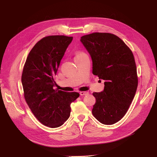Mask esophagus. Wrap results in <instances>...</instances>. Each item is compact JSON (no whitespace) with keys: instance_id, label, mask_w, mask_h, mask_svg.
I'll list each match as a JSON object with an SVG mask.
<instances>
[{"instance_id":"esophagus-1","label":"esophagus","mask_w":157,"mask_h":157,"mask_svg":"<svg viewBox=\"0 0 157 157\" xmlns=\"http://www.w3.org/2000/svg\"><path fill=\"white\" fill-rule=\"evenodd\" d=\"M79 94L80 95H86L88 94V93L87 92H80Z\"/></svg>"}]
</instances>
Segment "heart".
<instances>
[{
    "label": "heart",
    "mask_w": 157,
    "mask_h": 157,
    "mask_svg": "<svg viewBox=\"0 0 157 157\" xmlns=\"http://www.w3.org/2000/svg\"><path fill=\"white\" fill-rule=\"evenodd\" d=\"M86 54L84 52H77L76 55V57H78V56H83L85 55Z\"/></svg>",
    "instance_id": "1"
}]
</instances>
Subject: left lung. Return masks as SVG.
Masks as SVG:
<instances>
[{
  "label": "left lung",
  "mask_w": 157,
  "mask_h": 157,
  "mask_svg": "<svg viewBox=\"0 0 157 157\" xmlns=\"http://www.w3.org/2000/svg\"><path fill=\"white\" fill-rule=\"evenodd\" d=\"M80 41L92 58V72L104 82L96 98L92 114L102 124L113 125L127 112L135 96L138 79L132 52L118 36L95 32L81 37Z\"/></svg>",
  "instance_id": "obj_1"
}]
</instances>
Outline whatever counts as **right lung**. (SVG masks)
<instances>
[{
  "mask_svg": "<svg viewBox=\"0 0 157 157\" xmlns=\"http://www.w3.org/2000/svg\"><path fill=\"white\" fill-rule=\"evenodd\" d=\"M73 37L47 36L35 44L25 63L21 83L25 101L36 118L45 126L59 127L71 113V104L79 96L77 92L54 89V77Z\"/></svg>",
  "mask_w": 157,
  "mask_h": 157,
  "instance_id": "add662e5",
  "label": "right lung"
}]
</instances>
